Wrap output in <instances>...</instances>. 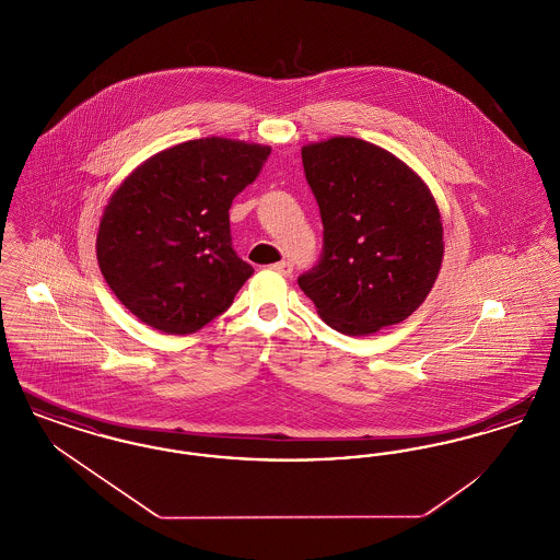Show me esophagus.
I'll return each mask as SVG.
<instances>
[{"label": "esophagus", "mask_w": 560, "mask_h": 560, "mask_svg": "<svg viewBox=\"0 0 560 560\" xmlns=\"http://www.w3.org/2000/svg\"><path fill=\"white\" fill-rule=\"evenodd\" d=\"M272 268H275V270H279V272H281V275H285V277H288V275H292L293 272V265L290 262V260H281V262L272 265Z\"/></svg>", "instance_id": "esophagus-1"}]
</instances>
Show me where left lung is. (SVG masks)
Instances as JSON below:
<instances>
[{
	"label": "left lung",
	"mask_w": 560,
	"mask_h": 560,
	"mask_svg": "<svg viewBox=\"0 0 560 560\" xmlns=\"http://www.w3.org/2000/svg\"><path fill=\"white\" fill-rule=\"evenodd\" d=\"M319 203L323 252L298 277L329 327L368 336L407 319L443 262L441 213L424 180L393 153L336 136L302 149Z\"/></svg>",
	"instance_id": "left-lung-1"
}]
</instances>
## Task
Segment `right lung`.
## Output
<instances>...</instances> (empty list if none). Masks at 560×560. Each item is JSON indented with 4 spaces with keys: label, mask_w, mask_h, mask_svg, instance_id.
<instances>
[{
    "label": "right lung",
    "mask_w": 560,
    "mask_h": 560,
    "mask_svg": "<svg viewBox=\"0 0 560 560\" xmlns=\"http://www.w3.org/2000/svg\"><path fill=\"white\" fill-rule=\"evenodd\" d=\"M270 147L199 138L138 165L108 199L96 256L108 288L163 334H192L222 315L254 268L233 249L229 210Z\"/></svg>",
    "instance_id": "obj_1"
}]
</instances>
